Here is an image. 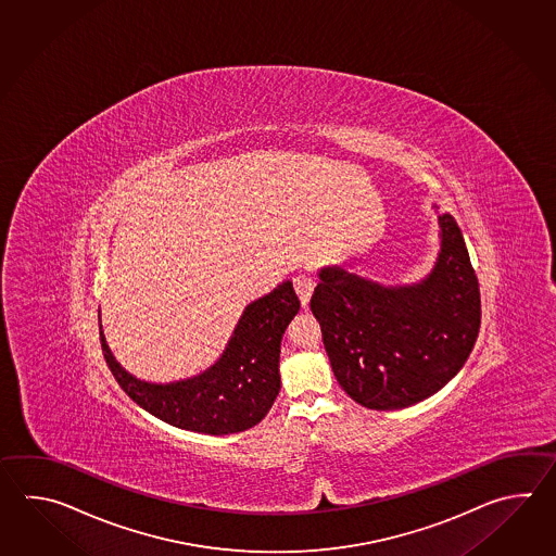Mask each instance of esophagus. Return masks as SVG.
<instances>
[{"instance_id":"34e87169","label":"esophagus","mask_w":556,"mask_h":556,"mask_svg":"<svg viewBox=\"0 0 556 556\" xmlns=\"http://www.w3.org/2000/svg\"><path fill=\"white\" fill-rule=\"evenodd\" d=\"M292 282H294L295 294L300 298L302 306H306L307 302H309L312 290H314V286H316L314 276L309 273L295 274L294 278H292Z\"/></svg>"}]
</instances>
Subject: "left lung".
Returning <instances> with one entry per match:
<instances>
[{"label": "left lung", "instance_id": "1", "mask_svg": "<svg viewBox=\"0 0 556 556\" xmlns=\"http://www.w3.org/2000/svg\"><path fill=\"white\" fill-rule=\"evenodd\" d=\"M441 252L415 286L386 288L324 268L309 307L333 376L355 403L390 412L424 402L457 376L481 326L477 274L462 230L439 216Z\"/></svg>", "mask_w": 556, "mask_h": 556}]
</instances>
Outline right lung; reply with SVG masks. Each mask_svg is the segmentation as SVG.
Returning <instances> with one entry per match:
<instances>
[{"instance_id": "1", "label": "right lung", "mask_w": 556, "mask_h": 556, "mask_svg": "<svg viewBox=\"0 0 556 556\" xmlns=\"http://www.w3.org/2000/svg\"><path fill=\"white\" fill-rule=\"evenodd\" d=\"M298 309L292 282L280 283L244 309L225 354L213 367L177 383L156 386L129 376L109 352L99 326L101 350L118 386L144 412L187 431L240 433L261 424L280 391V342Z\"/></svg>"}]
</instances>
